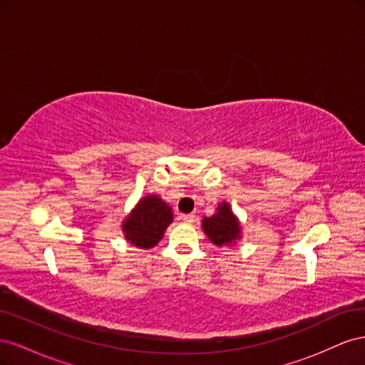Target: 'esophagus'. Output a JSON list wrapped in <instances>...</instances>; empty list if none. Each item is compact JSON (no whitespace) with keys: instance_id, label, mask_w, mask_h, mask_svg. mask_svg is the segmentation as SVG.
Returning <instances> with one entry per match:
<instances>
[{"instance_id":"34e87169","label":"esophagus","mask_w":365,"mask_h":365,"mask_svg":"<svg viewBox=\"0 0 365 365\" xmlns=\"http://www.w3.org/2000/svg\"><path fill=\"white\" fill-rule=\"evenodd\" d=\"M195 215L193 213H189V215H181V219L184 220L185 224H192V222H195Z\"/></svg>"}]
</instances>
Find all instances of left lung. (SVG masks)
<instances>
[{"mask_svg": "<svg viewBox=\"0 0 365 365\" xmlns=\"http://www.w3.org/2000/svg\"><path fill=\"white\" fill-rule=\"evenodd\" d=\"M202 230L217 247L236 245L242 233L239 219L231 212L228 202H220L213 216L202 219Z\"/></svg>", "mask_w": 365, "mask_h": 365, "instance_id": "8db88e82", "label": "left lung"}]
</instances>
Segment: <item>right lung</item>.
Returning <instances> with one entry per match:
<instances>
[{
	"label": "right lung",
	"instance_id": "obj_1",
	"mask_svg": "<svg viewBox=\"0 0 365 365\" xmlns=\"http://www.w3.org/2000/svg\"><path fill=\"white\" fill-rule=\"evenodd\" d=\"M173 220L172 207L160 196L149 195L141 197L135 208L125 219L123 233L130 245L141 250L155 247L163 239L164 231Z\"/></svg>",
	"mask_w": 365,
	"mask_h": 365
}]
</instances>
